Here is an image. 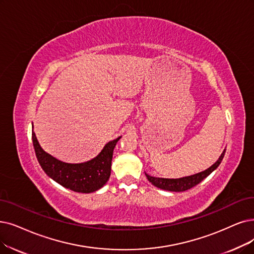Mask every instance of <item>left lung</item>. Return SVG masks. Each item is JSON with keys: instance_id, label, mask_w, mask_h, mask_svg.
<instances>
[{"instance_id": "1", "label": "left lung", "mask_w": 254, "mask_h": 254, "mask_svg": "<svg viewBox=\"0 0 254 254\" xmlns=\"http://www.w3.org/2000/svg\"><path fill=\"white\" fill-rule=\"evenodd\" d=\"M225 151L222 152L221 156L219 159L215 162L214 165L209 167L208 169L200 172V173L190 175V176H186V177H181V178H159V177H153L146 174V177L148 178L149 182H151L152 185L156 188H159L161 190H166L170 191H185L187 190L191 189L192 187L197 186L198 184L205 179L209 174H211L221 164V161L223 160V157L225 155Z\"/></svg>"}]
</instances>
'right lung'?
<instances>
[{"label": "right lung", "instance_id": "add662e5", "mask_svg": "<svg viewBox=\"0 0 254 254\" xmlns=\"http://www.w3.org/2000/svg\"><path fill=\"white\" fill-rule=\"evenodd\" d=\"M118 138L110 140L93 159L81 164H67L59 160L40 147L34 131L32 141L35 154L45 173L60 186L78 192H93L103 188L109 179L114 149Z\"/></svg>", "mask_w": 254, "mask_h": 254}]
</instances>
